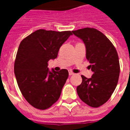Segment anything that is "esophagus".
Listing matches in <instances>:
<instances>
[{
    "label": "esophagus",
    "instance_id": "34e87169",
    "mask_svg": "<svg viewBox=\"0 0 130 130\" xmlns=\"http://www.w3.org/2000/svg\"><path fill=\"white\" fill-rule=\"evenodd\" d=\"M69 75H74V73H73V72H72V71H69Z\"/></svg>",
    "mask_w": 130,
    "mask_h": 130
}]
</instances>
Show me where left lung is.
Instances as JSON below:
<instances>
[{"instance_id": "obj_1", "label": "left lung", "mask_w": 130, "mask_h": 130, "mask_svg": "<svg viewBox=\"0 0 130 130\" xmlns=\"http://www.w3.org/2000/svg\"><path fill=\"white\" fill-rule=\"evenodd\" d=\"M72 33L85 44L86 57L93 72L90 78L82 75L77 94L88 105L99 107L110 99L117 85L120 66L117 51L107 36L94 28L86 27Z\"/></svg>"}]
</instances>
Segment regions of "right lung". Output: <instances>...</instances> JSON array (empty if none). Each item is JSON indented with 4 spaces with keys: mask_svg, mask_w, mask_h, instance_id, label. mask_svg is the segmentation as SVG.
<instances>
[{
    "mask_svg": "<svg viewBox=\"0 0 130 130\" xmlns=\"http://www.w3.org/2000/svg\"><path fill=\"white\" fill-rule=\"evenodd\" d=\"M71 35V31L38 29L19 44L14 65L15 77L23 97L36 109H48L61 96L68 71H50L48 62L57 58L60 47Z\"/></svg>",
    "mask_w": 130,
    "mask_h": 130,
    "instance_id": "add662e5",
    "label": "right lung"
}]
</instances>
